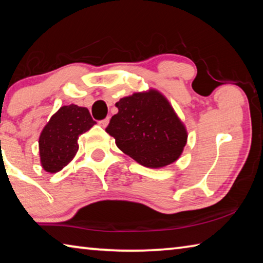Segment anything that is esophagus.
I'll return each instance as SVG.
<instances>
[{
  "mask_svg": "<svg viewBox=\"0 0 263 263\" xmlns=\"http://www.w3.org/2000/svg\"><path fill=\"white\" fill-rule=\"evenodd\" d=\"M109 122H110V118L108 117V118H105V119H103V121H100V125L102 126V127H106L108 126V124H109Z\"/></svg>",
  "mask_w": 263,
  "mask_h": 263,
  "instance_id": "obj_1",
  "label": "esophagus"
}]
</instances>
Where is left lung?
<instances>
[{"instance_id": "left-lung-1", "label": "left lung", "mask_w": 263, "mask_h": 263, "mask_svg": "<svg viewBox=\"0 0 263 263\" xmlns=\"http://www.w3.org/2000/svg\"><path fill=\"white\" fill-rule=\"evenodd\" d=\"M116 106L118 112L105 131L122 152L148 168H161L180 158L188 133L161 92L155 89L135 92Z\"/></svg>"}]
</instances>
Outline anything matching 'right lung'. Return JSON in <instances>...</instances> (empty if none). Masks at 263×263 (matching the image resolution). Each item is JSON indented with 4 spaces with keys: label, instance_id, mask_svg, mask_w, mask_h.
Segmentation results:
<instances>
[{
    "label": "right lung",
    "instance_id": "add662e5",
    "mask_svg": "<svg viewBox=\"0 0 263 263\" xmlns=\"http://www.w3.org/2000/svg\"><path fill=\"white\" fill-rule=\"evenodd\" d=\"M95 124L87 108L75 104L61 106L39 137L42 167L53 174L67 166L79 149V137Z\"/></svg>",
    "mask_w": 263,
    "mask_h": 263
}]
</instances>
